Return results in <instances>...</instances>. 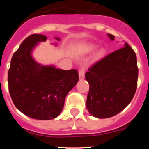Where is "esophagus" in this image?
Masks as SVG:
<instances>
[{
  "mask_svg": "<svg viewBox=\"0 0 149 149\" xmlns=\"http://www.w3.org/2000/svg\"><path fill=\"white\" fill-rule=\"evenodd\" d=\"M84 68H80V70H79L78 74H79V79L80 80H83L84 78Z\"/></svg>",
  "mask_w": 149,
  "mask_h": 149,
  "instance_id": "1",
  "label": "esophagus"
}]
</instances>
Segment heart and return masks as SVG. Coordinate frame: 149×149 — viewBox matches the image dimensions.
<instances>
[{"instance_id":"b5f03b06","label":"heart","mask_w":149,"mask_h":149,"mask_svg":"<svg viewBox=\"0 0 149 149\" xmlns=\"http://www.w3.org/2000/svg\"><path fill=\"white\" fill-rule=\"evenodd\" d=\"M97 47H98V46L96 45L89 44L84 47V52L86 54L92 53V52H93V51L97 48ZM105 54H106V50H105L104 48H101V49L98 50V51L95 53V54L94 60H95V61H98V60L104 58V56H105Z\"/></svg>"}]
</instances>
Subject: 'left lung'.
<instances>
[{"instance_id":"left-lung-1","label":"left lung","mask_w":149,"mask_h":149,"mask_svg":"<svg viewBox=\"0 0 149 149\" xmlns=\"http://www.w3.org/2000/svg\"><path fill=\"white\" fill-rule=\"evenodd\" d=\"M111 41L115 36L107 34ZM89 84L86 108L98 119L120 113L130 104L137 86L138 68L134 50L125 47L97 62L85 74Z\"/></svg>"}]
</instances>
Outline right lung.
Returning a JSON list of instances; mask_svg holds the SVG:
<instances>
[{
    "label": "right lung",
    "instance_id": "1",
    "mask_svg": "<svg viewBox=\"0 0 149 149\" xmlns=\"http://www.w3.org/2000/svg\"><path fill=\"white\" fill-rule=\"evenodd\" d=\"M55 39L60 40L59 37ZM46 40L47 37L42 34H32L26 38L13 54L8 72L9 91L16 108L39 120L58 116L67 94L78 82L76 69L63 70L34 60L33 49Z\"/></svg>",
    "mask_w": 149,
    "mask_h": 149
}]
</instances>
